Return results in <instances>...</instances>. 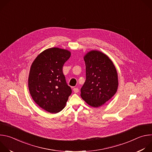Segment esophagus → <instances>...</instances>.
Segmentation results:
<instances>
[{"label":"esophagus","mask_w":152,"mask_h":152,"mask_svg":"<svg viewBox=\"0 0 152 152\" xmlns=\"http://www.w3.org/2000/svg\"><path fill=\"white\" fill-rule=\"evenodd\" d=\"M73 91H74V93H77L79 91V89H78L77 88H73Z\"/></svg>","instance_id":"esophagus-1"}]
</instances>
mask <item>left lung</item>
I'll list each match as a JSON object with an SVG mask.
<instances>
[{"mask_svg": "<svg viewBox=\"0 0 152 152\" xmlns=\"http://www.w3.org/2000/svg\"><path fill=\"white\" fill-rule=\"evenodd\" d=\"M86 80L80 89L81 97L93 107H99L115 94L118 76L111 60L104 53L92 50L84 56Z\"/></svg>", "mask_w": 152, "mask_h": 152, "instance_id": "1", "label": "left lung"}]
</instances>
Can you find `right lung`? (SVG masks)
I'll list each match as a JSON object with an SVG mask.
<instances>
[{"mask_svg":"<svg viewBox=\"0 0 152 152\" xmlns=\"http://www.w3.org/2000/svg\"><path fill=\"white\" fill-rule=\"evenodd\" d=\"M70 55L67 50L48 49L41 52L31 66L28 79L30 94L34 102L49 113L62 110L72 93L62 72L64 64Z\"/></svg>","mask_w":152,"mask_h":152,"instance_id":"obj_1","label":"right lung"}]
</instances>
